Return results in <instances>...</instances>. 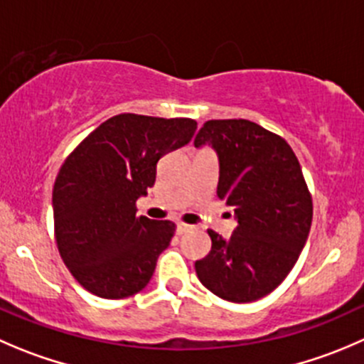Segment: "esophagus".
I'll return each mask as SVG.
<instances>
[{
  "mask_svg": "<svg viewBox=\"0 0 364 364\" xmlns=\"http://www.w3.org/2000/svg\"><path fill=\"white\" fill-rule=\"evenodd\" d=\"M192 229H193V225L185 224V222H178V232H179V235H185V232L192 231Z\"/></svg>",
  "mask_w": 364,
  "mask_h": 364,
  "instance_id": "34e87169",
  "label": "esophagus"
}]
</instances>
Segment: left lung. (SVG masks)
Segmentation results:
<instances>
[{"instance_id": "1", "label": "left lung", "mask_w": 364, "mask_h": 364, "mask_svg": "<svg viewBox=\"0 0 364 364\" xmlns=\"http://www.w3.org/2000/svg\"><path fill=\"white\" fill-rule=\"evenodd\" d=\"M193 144L217 151V196L238 220L229 240L208 229L211 250L196 261L197 277L224 301H257L290 274L311 229L301 164L283 136L247 119L204 122Z\"/></svg>"}]
</instances>
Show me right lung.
Instances as JSON below:
<instances>
[{"label": "right lung", "instance_id": "right-lung-1", "mask_svg": "<svg viewBox=\"0 0 364 364\" xmlns=\"http://www.w3.org/2000/svg\"><path fill=\"white\" fill-rule=\"evenodd\" d=\"M196 129L193 119L121 114L65 158L53 186L55 240L85 290L124 299L147 287L176 224L136 217V199L154 185L158 160Z\"/></svg>", "mask_w": 364, "mask_h": 364}]
</instances>
